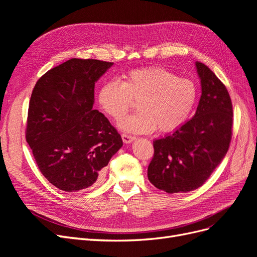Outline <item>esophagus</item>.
Here are the masks:
<instances>
[{"instance_id": "34e87169", "label": "esophagus", "mask_w": 257, "mask_h": 257, "mask_svg": "<svg viewBox=\"0 0 257 257\" xmlns=\"http://www.w3.org/2000/svg\"><path fill=\"white\" fill-rule=\"evenodd\" d=\"M122 139H123V142L125 143V144H130V143H132L135 139V136H133V135H130V134H127V133H123L122 135Z\"/></svg>"}]
</instances>
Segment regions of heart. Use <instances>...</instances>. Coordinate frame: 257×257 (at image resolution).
Listing matches in <instances>:
<instances>
[{"label": "heart", "mask_w": 257, "mask_h": 257, "mask_svg": "<svg viewBox=\"0 0 257 257\" xmlns=\"http://www.w3.org/2000/svg\"><path fill=\"white\" fill-rule=\"evenodd\" d=\"M196 98L195 83L163 67L134 69L122 82L109 80L98 91L100 106L114 120L127 112L133 99H138L139 111L119 121L121 130L132 133L177 130L188 120Z\"/></svg>", "instance_id": "obj_1"}]
</instances>
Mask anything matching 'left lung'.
<instances>
[{
  "instance_id": "1",
  "label": "left lung",
  "mask_w": 257,
  "mask_h": 257,
  "mask_svg": "<svg viewBox=\"0 0 257 257\" xmlns=\"http://www.w3.org/2000/svg\"><path fill=\"white\" fill-rule=\"evenodd\" d=\"M201 96L192 119L172 134L155 139L148 179L159 190L186 193L211 176L226 154L232 134V105L224 83L196 62Z\"/></svg>"
}]
</instances>
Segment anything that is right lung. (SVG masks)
Returning <instances> with one entry per match:
<instances>
[{
  "label": "right lung",
  "instance_id": "1",
  "mask_svg": "<svg viewBox=\"0 0 257 257\" xmlns=\"http://www.w3.org/2000/svg\"><path fill=\"white\" fill-rule=\"evenodd\" d=\"M112 62L71 59L37 80L31 95L26 139L41 173L65 192L88 189L123 145L96 109L94 85Z\"/></svg>",
  "mask_w": 257,
  "mask_h": 257
}]
</instances>
